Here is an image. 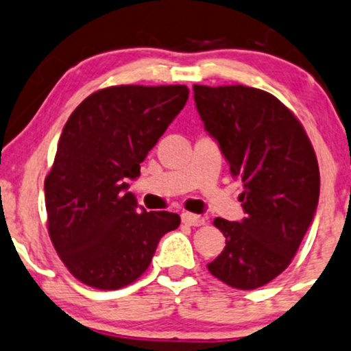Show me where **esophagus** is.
<instances>
[{
  "label": "esophagus",
  "mask_w": 351,
  "mask_h": 351,
  "mask_svg": "<svg viewBox=\"0 0 351 351\" xmlns=\"http://www.w3.org/2000/svg\"><path fill=\"white\" fill-rule=\"evenodd\" d=\"M181 219H183V223L188 224V226H202L205 223L204 217H200V215H195V213H189V212H184L181 215Z\"/></svg>",
  "instance_id": "1"
}]
</instances>
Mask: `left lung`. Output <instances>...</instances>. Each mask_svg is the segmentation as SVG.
Masks as SVG:
<instances>
[{
  "mask_svg": "<svg viewBox=\"0 0 351 351\" xmlns=\"http://www.w3.org/2000/svg\"><path fill=\"white\" fill-rule=\"evenodd\" d=\"M205 130L242 180V221L215 218L226 247L207 265L230 287L252 291L291 265L315 217L319 167L310 138L276 96L244 85H194Z\"/></svg>",
  "mask_w": 351,
  "mask_h": 351,
  "instance_id": "8db88e82",
  "label": "left lung"
}]
</instances>
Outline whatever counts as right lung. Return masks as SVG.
Listing matches in <instances>:
<instances>
[{"label": "right lung", "mask_w": 351, "mask_h": 351, "mask_svg": "<svg viewBox=\"0 0 351 351\" xmlns=\"http://www.w3.org/2000/svg\"><path fill=\"white\" fill-rule=\"evenodd\" d=\"M186 85H117L97 90L72 112L45 178L48 232L70 274L117 291L151 265L160 237L181 219L139 210L127 178L180 114Z\"/></svg>", "instance_id": "obj_1"}]
</instances>
